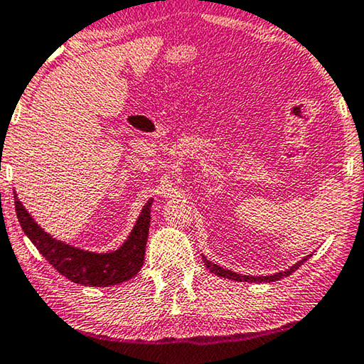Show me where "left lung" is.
Here are the masks:
<instances>
[{
	"label": "left lung",
	"mask_w": 364,
	"mask_h": 364,
	"mask_svg": "<svg viewBox=\"0 0 364 364\" xmlns=\"http://www.w3.org/2000/svg\"><path fill=\"white\" fill-rule=\"evenodd\" d=\"M313 256L309 255L306 257H303L301 261H298L295 265H291V267H288L285 272H277L274 275H261V277H255V275H243V274H238V272H233V270H228V269H223L220 265L217 264H212L210 261H207V259L203 256L204 259V264L205 267L210 270L212 274H215L218 277H223V279H230V280H235V282H251V284H270V282H277V280H282L285 279V277L291 275L295 270L301 265L303 262H306L308 259Z\"/></svg>",
	"instance_id": "8db88e82"
}]
</instances>
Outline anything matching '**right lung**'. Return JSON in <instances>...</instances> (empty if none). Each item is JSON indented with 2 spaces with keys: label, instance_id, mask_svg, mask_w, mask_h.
<instances>
[{
  "label": "right lung",
  "instance_id": "add662e5",
  "mask_svg": "<svg viewBox=\"0 0 364 364\" xmlns=\"http://www.w3.org/2000/svg\"><path fill=\"white\" fill-rule=\"evenodd\" d=\"M14 205L22 230L40 255L47 259L58 272L74 284L84 287L118 285L134 277L142 267L149 227H151L152 199H149L142 207L141 215L123 246L113 252H105V255L79 250V247L53 238L43 228L38 227L31 213L17 199V194H14Z\"/></svg>",
  "mask_w": 364,
  "mask_h": 364
}]
</instances>
